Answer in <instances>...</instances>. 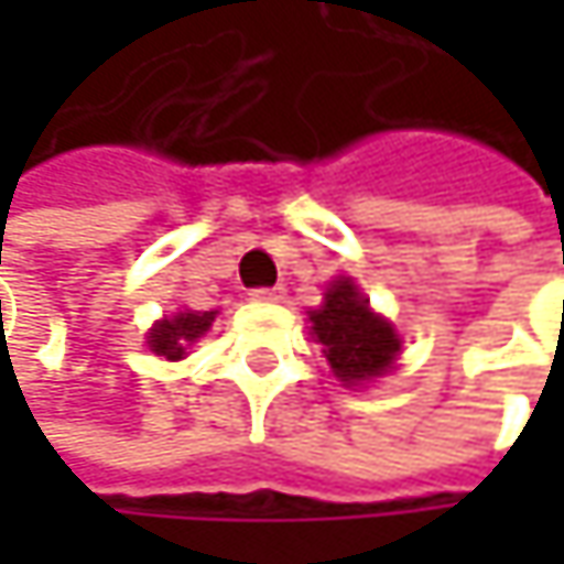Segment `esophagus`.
Here are the masks:
<instances>
[{"mask_svg":"<svg viewBox=\"0 0 564 564\" xmlns=\"http://www.w3.org/2000/svg\"><path fill=\"white\" fill-rule=\"evenodd\" d=\"M251 296L254 300H268V303H281L283 296H286V290L283 286H258V290H251Z\"/></svg>","mask_w":564,"mask_h":564,"instance_id":"34e87169","label":"esophagus"}]
</instances>
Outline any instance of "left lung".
I'll return each instance as SVG.
<instances>
[{"label": "left lung", "mask_w": 564, "mask_h": 564, "mask_svg": "<svg viewBox=\"0 0 564 564\" xmlns=\"http://www.w3.org/2000/svg\"><path fill=\"white\" fill-rule=\"evenodd\" d=\"M310 323L336 379L346 386L379 379L401 352L392 326L369 310V300L346 278L326 290V303L319 310H310Z\"/></svg>", "instance_id": "left-lung-1"}]
</instances>
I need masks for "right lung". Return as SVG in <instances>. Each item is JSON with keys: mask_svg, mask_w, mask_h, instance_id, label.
Segmentation results:
<instances>
[{"mask_svg": "<svg viewBox=\"0 0 564 564\" xmlns=\"http://www.w3.org/2000/svg\"><path fill=\"white\" fill-rule=\"evenodd\" d=\"M212 323H215V310H205V313L188 310V313H178V316H172V319L156 323L147 343H150V349H153L156 356L175 362V359L185 356V349H188L195 339H202V336L208 333Z\"/></svg>", "mask_w": 564, "mask_h": 564, "instance_id": "right-lung-1", "label": "right lung"}]
</instances>
